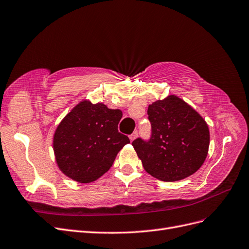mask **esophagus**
<instances>
[{"instance_id": "obj_1", "label": "esophagus", "mask_w": 249, "mask_h": 249, "mask_svg": "<svg viewBox=\"0 0 249 249\" xmlns=\"http://www.w3.org/2000/svg\"><path fill=\"white\" fill-rule=\"evenodd\" d=\"M137 137H138V132L135 131L132 135H130V140L133 141V140H135L137 138Z\"/></svg>"}]
</instances>
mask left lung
<instances>
[{
    "label": "left lung",
    "instance_id": "1",
    "mask_svg": "<svg viewBox=\"0 0 249 249\" xmlns=\"http://www.w3.org/2000/svg\"><path fill=\"white\" fill-rule=\"evenodd\" d=\"M148 140L133 141L145 171L161 181H177L194 174L207 157L210 135L203 117L176 96L152 103Z\"/></svg>",
    "mask_w": 249,
    "mask_h": 249
}]
</instances>
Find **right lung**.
<instances>
[{
	"label": "right lung",
	"mask_w": 249,
	"mask_h": 249,
	"mask_svg": "<svg viewBox=\"0 0 249 249\" xmlns=\"http://www.w3.org/2000/svg\"><path fill=\"white\" fill-rule=\"evenodd\" d=\"M119 109L82 101L58 124L53 149L58 168L81 183L95 181L113 165L128 137L118 132Z\"/></svg>",
	"instance_id": "obj_1"
}]
</instances>
